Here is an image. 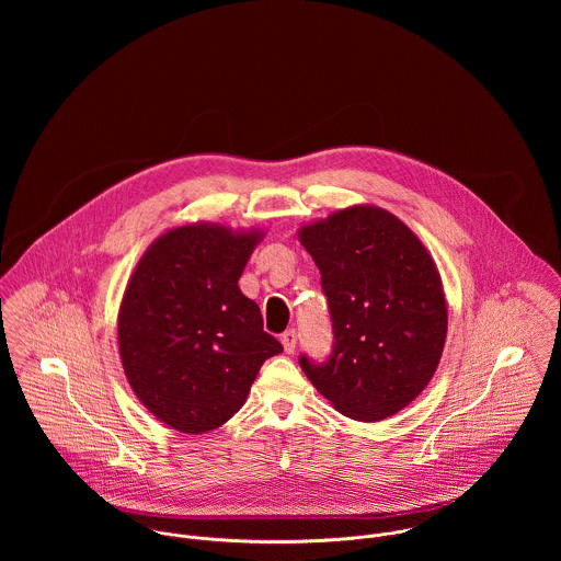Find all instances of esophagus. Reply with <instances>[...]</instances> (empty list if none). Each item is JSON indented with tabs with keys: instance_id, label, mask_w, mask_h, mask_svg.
<instances>
[{
	"instance_id": "obj_1",
	"label": "esophagus",
	"mask_w": 561,
	"mask_h": 561,
	"mask_svg": "<svg viewBox=\"0 0 561 561\" xmlns=\"http://www.w3.org/2000/svg\"><path fill=\"white\" fill-rule=\"evenodd\" d=\"M280 341H283L285 352H287V354H294L296 347H298V332H296L294 328H291V330H285L283 336H280Z\"/></svg>"
}]
</instances>
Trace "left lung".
Returning a JSON list of instances; mask_svg holds the SVG:
<instances>
[{"instance_id": "left-lung-1", "label": "left lung", "mask_w": 561, "mask_h": 561, "mask_svg": "<svg viewBox=\"0 0 561 561\" xmlns=\"http://www.w3.org/2000/svg\"><path fill=\"white\" fill-rule=\"evenodd\" d=\"M300 241L321 274L332 350L300 356L313 387L345 416L387 419L432 380L447 307L425 245L393 214L350 207L305 227Z\"/></svg>"}]
</instances>
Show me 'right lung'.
<instances>
[{
  "label": "right lung",
  "mask_w": 561,
  "mask_h": 561,
  "mask_svg": "<svg viewBox=\"0 0 561 561\" xmlns=\"http://www.w3.org/2000/svg\"><path fill=\"white\" fill-rule=\"evenodd\" d=\"M256 233L192 225L140 259L118 313L127 380L160 421L183 434L227 423L261 365L283 352L238 287Z\"/></svg>",
  "instance_id": "add662e5"
}]
</instances>
